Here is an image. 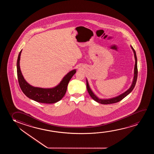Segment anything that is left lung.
Here are the masks:
<instances>
[{
  "mask_svg": "<svg viewBox=\"0 0 154 154\" xmlns=\"http://www.w3.org/2000/svg\"><path fill=\"white\" fill-rule=\"evenodd\" d=\"M131 48L133 49L134 54V56H135V68H134V79H133V82L132 84L131 85V87L126 91L125 93H123L121 95H119L118 96L116 97H114L110 99H100L98 97H97L96 95L94 94L92 91L91 90V88L89 85L88 82L87 80H86L87 82V89L88 92L89 94L91 96V97L93 98L95 101H97L98 103H101V104H104V105H107V104H110V103H117L122 100L123 98H124L125 97H126L127 95L129 94L132 91L134 87L135 86V85L137 82V75H138V69H137V59L136 52L134 50V49L133 48V47L131 46Z\"/></svg>",
  "mask_w": 154,
  "mask_h": 154,
  "instance_id": "1",
  "label": "left lung"
}]
</instances>
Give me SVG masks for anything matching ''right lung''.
<instances>
[{
	"label": "right lung",
	"instance_id": "1",
	"mask_svg": "<svg viewBox=\"0 0 154 154\" xmlns=\"http://www.w3.org/2000/svg\"><path fill=\"white\" fill-rule=\"evenodd\" d=\"M22 51V50H21ZM20 51L17 61V72L19 86L23 94L30 99L44 103H54L60 100L65 95L70 79L76 73V69L69 72L57 86L51 88L35 87L29 84L23 78L20 68Z\"/></svg>",
	"mask_w": 154,
	"mask_h": 154
}]
</instances>
